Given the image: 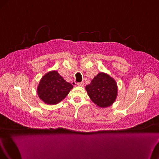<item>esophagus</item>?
I'll list each match as a JSON object with an SVG mask.
<instances>
[{
  "label": "esophagus",
  "instance_id": "obj_1",
  "mask_svg": "<svg viewBox=\"0 0 159 159\" xmlns=\"http://www.w3.org/2000/svg\"><path fill=\"white\" fill-rule=\"evenodd\" d=\"M83 85H84V83L83 82H80V83H77V86H79V87H83Z\"/></svg>",
  "mask_w": 159,
  "mask_h": 159
}]
</instances>
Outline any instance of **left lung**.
I'll return each instance as SVG.
<instances>
[{
    "mask_svg": "<svg viewBox=\"0 0 159 159\" xmlns=\"http://www.w3.org/2000/svg\"><path fill=\"white\" fill-rule=\"evenodd\" d=\"M85 89L92 101L101 108L111 106L117 97L116 81L105 72H99Z\"/></svg>",
    "mask_w": 159,
    "mask_h": 159,
    "instance_id": "8db88e82",
    "label": "left lung"
}]
</instances>
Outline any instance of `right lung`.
Masks as SVG:
<instances>
[{
  "label": "right lung",
  "instance_id": "add662e5",
  "mask_svg": "<svg viewBox=\"0 0 159 159\" xmlns=\"http://www.w3.org/2000/svg\"><path fill=\"white\" fill-rule=\"evenodd\" d=\"M72 88V84L67 83L57 71L52 70L42 77L37 93L44 103L56 105L67 96Z\"/></svg>",
  "mask_w": 159,
  "mask_h": 159
}]
</instances>
